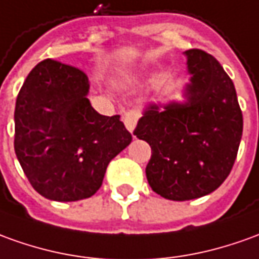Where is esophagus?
<instances>
[{
	"mask_svg": "<svg viewBox=\"0 0 259 259\" xmlns=\"http://www.w3.org/2000/svg\"><path fill=\"white\" fill-rule=\"evenodd\" d=\"M141 114L138 110H128L125 112V117H124V124H125L126 130L130 131V133H134V130H135V126H137V122H138V119H140Z\"/></svg>",
	"mask_w": 259,
	"mask_h": 259,
	"instance_id": "obj_1",
	"label": "esophagus"
}]
</instances>
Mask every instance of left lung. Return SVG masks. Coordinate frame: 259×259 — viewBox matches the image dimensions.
Returning <instances> with one entry per match:
<instances>
[{"instance_id": "8db88e82", "label": "left lung", "mask_w": 259, "mask_h": 259, "mask_svg": "<svg viewBox=\"0 0 259 259\" xmlns=\"http://www.w3.org/2000/svg\"><path fill=\"white\" fill-rule=\"evenodd\" d=\"M185 101L145 107L134 134L152 149L147 179L175 201L214 192L233 169L242 135L235 87L222 65L199 49L185 52Z\"/></svg>"}]
</instances>
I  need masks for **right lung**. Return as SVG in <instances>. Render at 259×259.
Returning <instances> with one entry per match:
<instances>
[{"label": "right lung", "instance_id": "obj_1", "mask_svg": "<svg viewBox=\"0 0 259 259\" xmlns=\"http://www.w3.org/2000/svg\"><path fill=\"white\" fill-rule=\"evenodd\" d=\"M89 89L81 70L46 59L18 94L15 153L32 187L49 200L92 197L108 163L133 141L119 115L93 108Z\"/></svg>", "mask_w": 259, "mask_h": 259}]
</instances>
